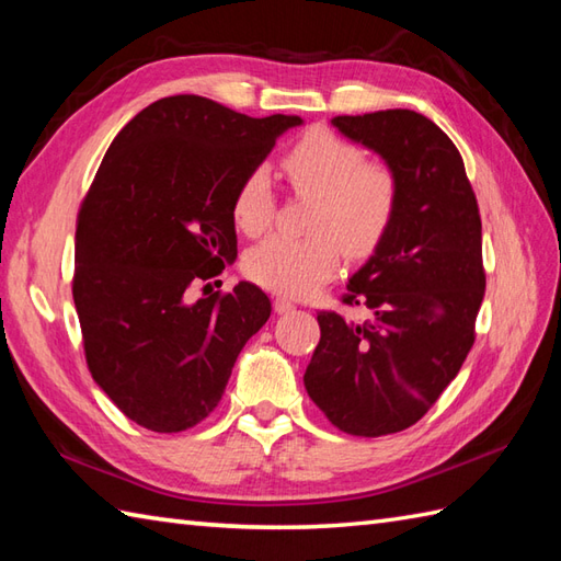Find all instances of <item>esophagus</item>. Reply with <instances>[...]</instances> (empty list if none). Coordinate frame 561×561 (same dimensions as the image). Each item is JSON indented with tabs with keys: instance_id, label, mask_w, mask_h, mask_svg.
Segmentation results:
<instances>
[{
	"instance_id": "34e87169",
	"label": "esophagus",
	"mask_w": 561,
	"mask_h": 561,
	"mask_svg": "<svg viewBox=\"0 0 561 561\" xmlns=\"http://www.w3.org/2000/svg\"><path fill=\"white\" fill-rule=\"evenodd\" d=\"M274 311L289 313V311H294V301L287 299V296H277V299H274Z\"/></svg>"
}]
</instances>
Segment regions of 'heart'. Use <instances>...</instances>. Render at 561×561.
<instances>
[{
    "instance_id": "obj_1",
    "label": "heart",
    "mask_w": 561,
    "mask_h": 561,
    "mask_svg": "<svg viewBox=\"0 0 561 561\" xmlns=\"http://www.w3.org/2000/svg\"><path fill=\"white\" fill-rule=\"evenodd\" d=\"M282 171L296 195L311 197L306 229L311 238L270 236L250 248L243 270L270 291L304 296L325 284L340 267V253L366 257L390 229L398 211L400 183L383 161L330 129L306 133L282 157ZM274 217V193L265 169L250 171L233 195L238 229L257 236Z\"/></svg>"
}]
</instances>
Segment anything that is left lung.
I'll return each instance as SVG.
<instances>
[{
	"label": "left lung",
	"mask_w": 561,
	"mask_h": 561,
	"mask_svg": "<svg viewBox=\"0 0 561 561\" xmlns=\"http://www.w3.org/2000/svg\"><path fill=\"white\" fill-rule=\"evenodd\" d=\"M332 125L396 171L400 199L342 296L371 308V320L320 311L304 383L340 432L374 438L420 422L472 350L486 284L482 219L460 151L422 113L337 115Z\"/></svg>",
	"instance_id": "obj_1"
}]
</instances>
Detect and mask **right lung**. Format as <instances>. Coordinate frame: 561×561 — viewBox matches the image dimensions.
<instances>
[{
    "instance_id": "obj_1",
    "label": "right lung",
    "mask_w": 561,
    "mask_h": 561,
    "mask_svg": "<svg viewBox=\"0 0 561 561\" xmlns=\"http://www.w3.org/2000/svg\"><path fill=\"white\" fill-rule=\"evenodd\" d=\"M296 125L183 93L147 105L105 151L77 217L71 294L93 380L149 432L209 416L267 323L272 304L255 284L195 304L187 289L236 257V190Z\"/></svg>"
}]
</instances>
